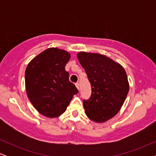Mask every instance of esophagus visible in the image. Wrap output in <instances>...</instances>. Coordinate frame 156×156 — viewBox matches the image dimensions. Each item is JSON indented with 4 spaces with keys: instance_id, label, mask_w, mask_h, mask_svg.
<instances>
[{
    "instance_id": "obj_1",
    "label": "esophagus",
    "mask_w": 156,
    "mask_h": 156,
    "mask_svg": "<svg viewBox=\"0 0 156 156\" xmlns=\"http://www.w3.org/2000/svg\"><path fill=\"white\" fill-rule=\"evenodd\" d=\"M76 87H77V89H79V83H78V82H77V83H76Z\"/></svg>"
}]
</instances>
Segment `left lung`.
<instances>
[{"instance_id": "obj_1", "label": "left lung", "mask_w": 156, "mask_h": 156, "mask_svg": "<svg viewBox=\"0 0 156 156\" xmlns=\"http://www.w3.org/2000/svg\"><path fill=\"white\" fill-rule=\"evenodd\" d=\"M92 87V94L83 101L87 116L101 123L116 115L125 101L129 83L122 65L100 53L80 52L77 54Z\"/></svg>"}]
</instances>
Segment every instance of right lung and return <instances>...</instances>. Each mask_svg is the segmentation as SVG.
<instances>
[{
    "label": "right lung",
    "mask_w": 156,
    "mask_h": 156,
    "mask_svg": "<svg viewBox=\"0 0 156 156\" xmlns=\"http://www.w3.org/2000/svg\"><path fill=\"white\" fill-rule=\"evenodd\" d=\"M69 58L67 51L51 48L34 57L26 69L28 99L39 113L47 117L54 118L63 114L73 95L78 92L65 70Z\"/></svg>",
    "instance_id": "obj_1"
}]
</instances>
